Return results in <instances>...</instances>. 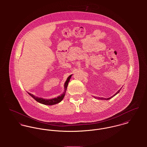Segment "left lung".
<instances>
[{"instance_id":"1","label":"left lung","mask_w":147,"mask_h":147,"mask_svg":"<svg viewBox=\"0 0 147 147\" xmlns=\"http://www.w3.org/2000/svg\"><path fill=\"white\" fill-rule=\"evenodd\" d=\"M121 89H120L119 90H118V91H117V92H116V93H115L113 96H112L111 97H109V98H103V97H94V96H93V97H94L95 98L100 99V100H109V99H110V98H113V97H114L115 95H117V94L120 92Z\"/></svg>"}]
</instances>
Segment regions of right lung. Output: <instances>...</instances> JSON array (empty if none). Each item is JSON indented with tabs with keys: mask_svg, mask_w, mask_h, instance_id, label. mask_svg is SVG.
Returning <instances> with one entry per match:
<instances>
[{
	"mask_svg": "<svg viewBox=\"0 0 147 147\" xmlns=\"http://www.w3.org/2000/svg\"><path fill=\"white\" fill-rule=\"evenodd\" d=\"M72 75H71L68 77V78L67 79L65 83L64 84V90L63 93H62V94H61L60 96H59L57 97H55V98H51V99H45V98H41V97H37V96H36L33 95V94H31L29 92H28V93L36 101H37L38 102H39L40 104H42L45 105H55L57 104H58V103L61 102L63 100V98H64V97L65 94V92H66V90H67V86H68V82H69Z\"/></svg>",
	"mask_w": 147,
	"mask_h": 147,
	"instance_id": "add662e5",
	"label": "right lung"
}]
</instances>
